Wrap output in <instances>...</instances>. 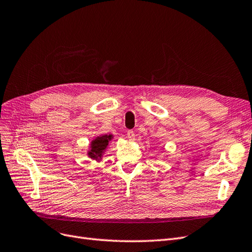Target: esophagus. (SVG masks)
Here are the masks:
<instances>
[{"mask_svg": "<svg viewBox=\"0 0 252 252\" xmlns=\"http://www.w3.org/2000/svg\"><path fill=\"white\" fill-rule=\"evenodd\" d=\"M127 138L129 141L134 142L135 141V133L133 130H128L127 131Z\"/></svg>", "mask_w": 252, "mask_h": 252, "instance_id": "1", "label": "esophagus"}]
</instances>
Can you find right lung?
Returning <instances> with one entry per match:
<instances>
[{
    "mask_svg": "<svg viewBox=\"0 0 252 252\" xmlns=\"http://www.w3.org/2000/svg\"><path fill=\"white\" fill-rule=\"evenodd\" d=\"M111 134H104L101 136H97V138L90 144V150L88 151L89 158L94 159H100L104 154L105 149L107 148L108 143L109 141H111Z\"/></svg>",
    "mask_w": 252,
    "mask_h": 252,
    "instance_id": "obj_1",
    "label": "right lung"
}]
</instances>
